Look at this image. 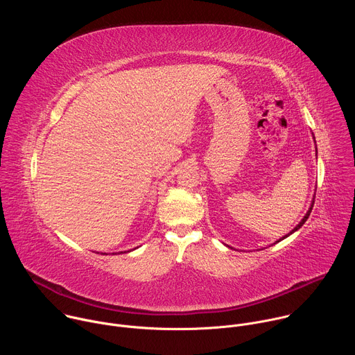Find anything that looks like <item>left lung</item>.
<instances>
[{
  "instance_id": "1",
  "label": "left lung",
  "mask_w": 355,
  "mask_h": 355,
  "mask_svg": "<svg viewBox=\"0 0 355 355\" xmlns=\"http://www.w3.org/2000/svg\"><path fill=\"white\" fill-rule=\"evenodd\" d=\"M313 139H315V137H313ZM315 143H316V141H315ZM316 153H318V148H316ZM316 156H318V155H316ZM313 204H315V196H313V199H312V204H311V208H309V211H308V212H306V215H305V216H303V218H302V220H300V222H299V223H297V225H296V226H295V227H293V229H292V230H291V232H289V233H288V234H285V236H284V237H281V239H279V240H277V241H275V243H278V241H281V240H284V239H286V237H288V236H291V234H292V233H295V232H296V230H299V229H300V227H302V226H303V225H305V222H306V220H308V218H309V215H311V212H312V208H313ZM275 243H274V244H275ZM227 247H229V245H227Z\"/></svg>"
}]
</instances>
